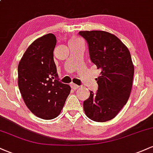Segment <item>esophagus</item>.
<instances>
[{
    "instance_id": "34e87169",
    "label": "esophagus",
    "mask_w": 153,
    "mask_h": 153,
    "mask_svg": "<svg viewBox=\"0 0 153 153\" xmlns=\"http://www.w3.org/2000/svg\"><path fill=\"white\" fill-rule=\"evenodd\" d=\"M71 86L73 89H74V90H76V89H78V88H80V86L78 85H76V84H74V83H71Z\"/></svg>"
}]
</instances>
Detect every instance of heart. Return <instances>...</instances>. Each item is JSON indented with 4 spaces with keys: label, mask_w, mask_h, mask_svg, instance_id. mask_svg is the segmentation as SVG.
<instances>
[{
    "label": "heart",
    "mask_w": 153,
    "mask_h": 153,
    "mask_svg": "<svg viewBox=\"0 0 153 153\" xmlns=\"http://www.w3.org/2000/svg\"><path fill=\"white\" fill-rule=\"evenodd\" d=\"M73 40H77V39H73Z\"/></svg>",
    "instance_id": "heart-1"
}]
</instances>
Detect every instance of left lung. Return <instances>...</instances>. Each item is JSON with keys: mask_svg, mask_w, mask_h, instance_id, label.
<instances>
[{"mask_svg": "<svg viewBox=\"0 0 153 153\" xmlns=\"http://www.w3.org/2000/svg\"><path fill=\"white\" fill-rule=\"evenodd\" d=\"M78 34L87 42L91 62L101 71L96 79L97 91H90L83 101L84 111L91 120L106 122L114 118L129 99L134 76L130 52L119 39L106 31Z\"/></svg>", "mask_w": 153, "mask_h": 153, "instance_id": "left-lung-1", "label": "left lung"}]
</instances>
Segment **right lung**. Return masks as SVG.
Instances as JSON below:
<instances>
[{
	"label": "right lung",
	"mask_w": 153,
	"mask_h": 153,
	"mask_svg": "<svg viewBox=\"0 0 153 153\" xmlns=\"http://www.w3.org/2000/svg\"><path fill=\"white\" fill-rule=\"evenodd\" d=\"M56 43L53 34L37 39L28 47L18 66L19 88L26 106L47 120L60 114L71 90L69 85L59 81L53 54Z\"/></svg>",
	"instance_id": "obj_1"
}]
</instances>
